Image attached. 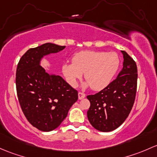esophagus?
Listing matches in <instances>:
<instances>
[{
	"instance_id": "obj_1",
	"label": "esophagus",
	"mask_w": 157,
	"mask_h": 157,
	"mask_svg": "<svg viewBox=\"0 0 157 157\" xmlns=\"http://www.w3.org/2000/svg\"><path fill=\"white\" fill-rule=\"evenodd\" d=\"M78 96L79 100H82V99H83V98H85V94L84 93H82V92H78Z\"/></svg>"
}]
</instances>
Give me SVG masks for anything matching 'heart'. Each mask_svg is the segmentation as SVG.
Here are the masks:
<instances>
[{"mask_svg": "<svg viewBox=\"0 0 157 157\" xmlns=\"http://www.w3.org/2000/svg\"><path fill=\"white\" fill-rule=\"evenodd\" d=\"M120 65L117 54L104 51H83L76 53L72 63H66L62 70L68 83L76 87L78 80L85 73L87 80L85 86H91L94 90H102L111 83Z\"/></svg>", "mask_w": 157, "mask_h": 157, "instance_id": "b5f03b06", "label": "heart"}]
</instances>
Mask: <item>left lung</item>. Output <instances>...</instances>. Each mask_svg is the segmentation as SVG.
<instances>
[{
	"instance_id": "1",
	"label": "left lung",
	"mask_w": 157,
	"mask_h": 157,
	"mask_svg": "<svg viewBox=\"0 0 157 157\" xmlns=\"http://www.w3.org/2000/svg\"><path fill=\"white\" fill-rule=\"evenodd\" d=\"M121 52L123 67L117 78L98 93L87 96L90 103L88 119L100 132H111L120 126L135 102L138 80L136 63L125 51Z\"/></svg>"
}]
</instances>
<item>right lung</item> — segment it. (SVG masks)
I'll return each instance as SVG.
<instances>
[{
    "instance_id": "obj_1",
    "label": "right lung",
    "mask_w": 157,
    "mask_h": 157,
    "mask_svg": "<svg viewBox=\"0 0 157 157\" xmlns=\"http://www.w3.org/2000/svg\"><path fill=\"white\" fill-rule=\"evenodd\" d=\"M66 46L46 43L28 50L21 57L16 75L17 96L29 122L42 132L56 128L78 100V91L59 75L49 74L41 66L44 56Z\"/></svg>"
}]
</instances>
